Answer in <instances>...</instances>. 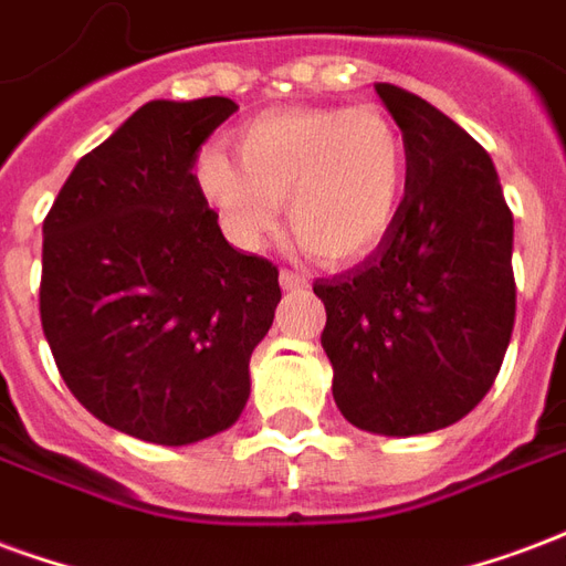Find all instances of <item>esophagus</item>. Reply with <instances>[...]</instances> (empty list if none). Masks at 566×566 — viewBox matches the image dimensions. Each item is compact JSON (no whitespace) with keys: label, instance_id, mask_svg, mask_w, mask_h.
Returning <instances> with one entry per match:
<instances>
[{"label":"esophagus","instance_id":"34e87169","mask_svg":"<svg viewBox=\"0 0 566 566\" xmlns=\"http://www.w3.org/2000/svg\"><path fill=\"white\" fill-rule=\"evenodd\" d=\"M280 286L286 289V292H292V289H304L307 286V277L298 274V271H289V268H283V271H280Z\"/></svg>","mask_w":566,"mask_h":566}]
</instances>
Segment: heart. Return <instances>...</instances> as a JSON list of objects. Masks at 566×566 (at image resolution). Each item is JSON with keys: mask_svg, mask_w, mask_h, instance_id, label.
I'll return each instance as SVG.
<instances>
[{"mask_svg": "<svg viewBox=\"0 0 566 566\" xmlns=\"http://www.w3.org/2000/svg\"><path fill=\"white\" fill-rule=\"evenodd\" d=\"M229 153L196 163L201 198L243 250L289 226L316 259L344 265L377 250L398 220L407 192V142L377 105L283 108L250 119Z\"/></svg>", "mask_w": 566, "mask_h": 566, "instance_id": "obj_1", "label": "heart"}]
</instances>
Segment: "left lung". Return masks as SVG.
I'll list each match as a JSON object with an SVG mask.
<instances>
[{"instance_id":"8db88e82","label":"left lung","mask_w":566,"mask_h":566,"mask_svg":"<svg viewBox=\"0 0 566 566\" xmlns=\"http://www.w3.org/2000/svg\"><path fill=\"white\" fill-rule=\"evenodd\" d=\"M379 98L407 142L398 220L353 271L316 280L334 401L386 437L440 431L485 398L515 323L513 213L492 156L395 84Z\"/></svg>"}]
</instances>
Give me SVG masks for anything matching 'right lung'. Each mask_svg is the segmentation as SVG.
<instances>
[{
    "instance_id": "obj_1",
    "label": "right lung",
    "mask_w": 566,
    "mask_h": 566,
    "mask_svg": "<svg viewBox=\"0 0 566 566\" xmlns=\"http://www.w3.org/2000/svg\"><path fill=\"white\" fill-rule=\"evenodd\" d=\"M232 98L147 102L44 217L41 328L65 386L123 434L187 447L238 422L280 271L238 253L192 175Z\"/></svg>"
}]
</instances>
